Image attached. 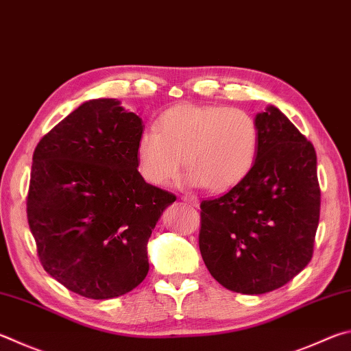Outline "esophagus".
Wrapping results in <instances>:
<instances>
[{
	"label": "esophagus",
	"instance_id": "esophagus-1",
	"mask_svg": "<svg viewBox=\"0 0 351 351\" xmlns=\"http://www.w3.org/2000/svg\"><path fill=\"white\" fill-rule=\"evenodd\" d=\"M181 199L184 201V202H189V204H192V206H197V197L195 196V195H184Z\"/></svg>",
	"mask_w": 351,
	"mask_h": 351
}]
</instances>
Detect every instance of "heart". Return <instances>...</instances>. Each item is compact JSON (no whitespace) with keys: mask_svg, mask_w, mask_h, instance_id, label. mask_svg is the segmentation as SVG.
I'll return each mask as SVG.
<instances>
[{"mask_svg":"<svg viewBox=\"0 0 351 351\" xmlns=\"http://www.w3.org/2000/svg\"><path fill=\"white\" fill-rule=\"evenodd\" d=\"M259 127L250 113L234 107L180 104L145 129L136 143L138 170L154 186H167L184 167L187 182L210 192L238 186L254 167Z\"/></svg>","mask_w":351,"mask_h":351,"instance_id":"1","label":"heart"}]
</instances>
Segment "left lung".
<instances>
[{
	"label": "left lung",
	"mask_w": 351,
	"mask_h": 351,
	"mask_svg": "<svg viewBox=\"0 0 351 351\" xmlns=\"http://www.w3.org/2000/svg\"><path fill=\"white\" fill-rule=\"evenodd\" d=\"M254 121V167L227 193L201 202V256L216 281L242 295L276 290L305 269L321 210L313 144L275 106Z\"/></svg>",
	"instance_id": "8db88e82"
}]
</instances>
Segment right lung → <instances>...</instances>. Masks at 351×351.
<instances>
[{
	"label": "right lung",
	"instance_id": "add662e5",
	"mask_svg": "<svg viewBox=\"0 0 351 351\" xmlns=\"http://www.w3.org/2000/svg\"><path fill=\"white\" fill-rule=\"evenodd\" d=\"M143 119L112 98L90 99L34 152L27 221L40 263L70 291L125 295L149 273L147 242L176 196L138 171Z\"/></svg>",
	"mask_w": 351,
	"mask_h": 351
}]
</instances>
